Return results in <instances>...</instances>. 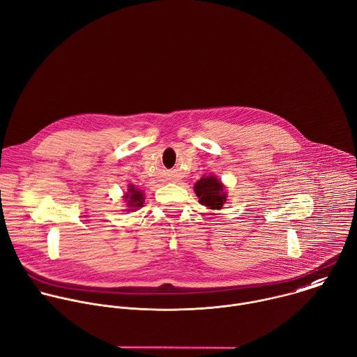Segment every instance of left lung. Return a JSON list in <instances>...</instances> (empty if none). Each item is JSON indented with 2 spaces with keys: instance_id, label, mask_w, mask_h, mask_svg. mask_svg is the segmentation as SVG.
Instances as JSON below:
<instances>
[{
  "instance_id": "1",
  "label": "left lung",
  "mask_w": 357,
  "mask_h": 357,
  "mask_svg": "<svg viewBox=\"0 0 357 357\" xmlns=\"http://www.w3.org/2000/svg\"><path fill=\"white\" fill-rule=\"evenodd\" d=\"M195 193L199 197V203L211 210L222 208L227 200V192L224 185L215 176H203L200 178L195 186Z\"/></svg>"
}]
</instances>
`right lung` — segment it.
<instances>
[{"mask_svg": "<svg viewBox=\"0 0 357 357\" xmlns=\"http://www.w3.org/2000/svg\"><path fill=\"white\" fill-rule=\"evenodd\" d=\"M123 199L128 202L126 210H136L137 207H142L144 203V193L140 189H136L133 185L129 186L128 193L123 196Z\"/></svg>", "mask_w": 357, "mask_h": 357, "instance_id": "add662e5", "label": "right lung"}]
</instances>
